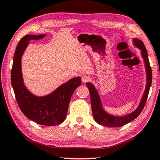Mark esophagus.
Returning <instances> with one entry per match:
<instances>
[{
	"label": "esophagus",
	"mask_w": 160,
	"mask_h": 160,
	"mask_svg": "<svg viewBox=\"0 0 160 160\" xmlns=\"http://www.w3.org/2000/svg\"><path fill=\"white\" fill-rule=\"evenodd\" d=\"M89 79H90V78L88 76H87V75H82V82L86 83V82H89Z\"/></svg>",
	"instance_id": "1"
}]
</instances>
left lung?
Listing matches in <instances>:
<instances>
[{"mask_svg":"<svg viewBox=\"0 0 160 160\" xmlns=\"http://www.w3.org/2000/svg\"><path fill=\"white\" fill-rule=\"evenodd\" d=\"M133 45L141 50V55H142L143 62H144L146 75H147V84H146L145 90L143 92L138 106L133 112L129 113L128 115H122V116H115V115L109 114L104 110L99 92L94 87V85L90 82L87 83V86L89 90L90 97H91L92 115H93L95 121L102 126L107 127H120L128 123L139 115L143 109V107H144L146 102H147L150 87L152 84V68L150 67L149 58H148L147 50L146 49L143 42L136 38H133Z\"/></svg>","mask_w":160,"mask_h":160,"instance_id":"left-lung-1","label":"left lung"}]
</instances>
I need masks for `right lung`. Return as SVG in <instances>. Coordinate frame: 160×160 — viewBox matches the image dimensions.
Returning <instances> with one entry per match:
<instances>
[{
  "label": "right lung",
  "instance_id": "1",
  "mask_svg": "<svg viewBox=\"0 0 160 160\" xmlns=\"http://www.w3.org/2000/svg\"><path fill=\"white\" fill-rule=\"evenodd\" d=\"M45 34H27L18 42L13 55L11 69V84L16 99L22 112L29 120L42 126H53L66 119L71 96L82 84L80 77H74L45 96H36L27 89L22 71V58L29 41L40 40Z\"/></svg>",
  "mask_w": 160,
  "mask_h": 160
}]
</instances>
